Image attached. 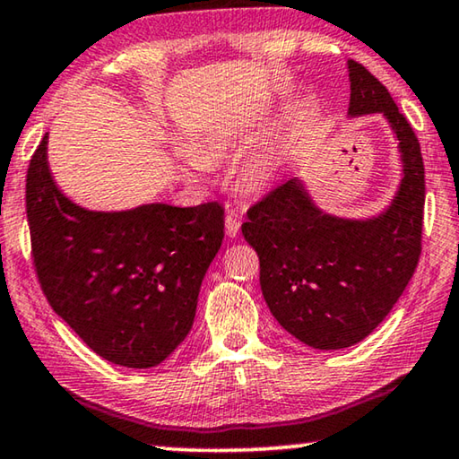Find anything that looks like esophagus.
<instances>
[{"label": "esophagus", "mask_w": 459, "mask_h": 459, "mask_svg": "<svg viewBox=\"0 0 459 459\" xmlns=\"http://www.w3.org/2000/svg\"><path fill=\"white\" fill-rule=\"evenodd\" d=\"M224 229H227V235H229L230 238H235V237L238 235L240 222H238V219H237V214H232V212L227 214V219H224Z\"/></svg>", "instance_id": "1"}]
</instances>
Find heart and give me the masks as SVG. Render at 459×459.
<instances>
[{
  "label": "heart",
  "instance_id": "1",
  "mask_svg": "<svg viewBox=\"0 0 459 459\" xmlns=\"http://www.w3.org/2000/svg\"><path fill=\"white\" fill-rule=\"evenodd\" d=\"M240 145V129L238 127H222L204 139V143L198 147V153L184 152L182 168L192 180H204L211 174V164L227 158L230 152H235ZM277 176V153L261 152L253 160L247 161V166L240 172V180L248 192H265L271 188Z\"/></svg>",
  "mask_w": 459,
  "mask_h": 459
}]
</instances>
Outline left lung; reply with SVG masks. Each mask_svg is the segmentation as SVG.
<instances>
[{
  "label": "left lung",
  "mask_w": 459,
  "mask_h": 459,
  "mask_svg": "<svg viewBox=\"0 0 459 459\" xmlns=\"http://www.w3.org/2000/svg\"><path fill=\"white\" fill-rule=\"evenodd\" d=\"M351 117L383 113L397 135L403 180L385 212L367 221L322 212L291 178L247 211L243 237L259 255L261 291L283 328L317 351L348 348L385 320L421 255V145L391 92L348 60Z\"/></svg>",
  "instance_id": "obj_1"
}]
</instances>
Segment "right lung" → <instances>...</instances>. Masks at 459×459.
I'll return each mask as SVG.
<instances>
[{
  "instance_id": "right-lung-1",
  "label": "right lung",
  "mask_w": 459,
  "mask_h": 459,
  "mask_svg": "<svg viewBox=\"0 0 459 459\" xmlns=\"http://www.w3.org/2000/svg\"><path fill=\"white\" fill-rule=\"evenodd\" d=\"M48 134L26 176V214L42 291L92 352L127 368L164 362L188 336L198 291L224 237L219 202L76 206L48 168Z\"/></svg>"
}]
</instances>
